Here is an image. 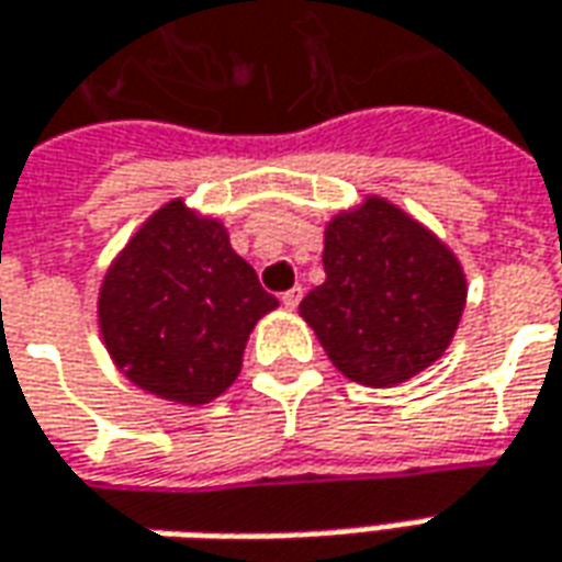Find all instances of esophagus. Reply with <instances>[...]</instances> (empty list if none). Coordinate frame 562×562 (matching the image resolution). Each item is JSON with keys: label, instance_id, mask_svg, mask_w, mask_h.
I'll return each mask as SVG.
<instances>
[{"label": "esophagus", "instance_id": "34e87169", "mask_svg": "<svg viewBox=\"0 0 562 562\" xmlns=\"http://www.w3.org/2000/svg\"><path fill=\"white\" fill-rule=\"evenodd\" d=\"M300 300H303V288H300V284H296V288H290V290H284V293H281V303H284V306H288V308H296V306H300Z\"/></svg>", "mask_w": 562, "mask_h": 562}]
</instances>
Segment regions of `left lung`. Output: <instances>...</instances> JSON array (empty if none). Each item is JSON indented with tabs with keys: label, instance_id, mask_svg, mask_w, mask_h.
<instances>
[{
	"label": "left lung",
	"instance_id": "8db88e82",
	"mask_svg": "<svg viewBox=\"0 0 562 562\" xmlns=\"http://www.w3.org/2000/svg\"><path fill=\"white\" fill-rule=\"evenodd\" d=\"M325 284L300 312L330 361L364 386H393L446 352L467 300L464 272L439 237L368 198L327 225Z\"/></svg>",
	"mask_w": 562,
	"mask_h": 562
}]
</instances>
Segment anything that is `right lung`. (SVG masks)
<instances>
[{
    "mask_svg": "<svg viewBox=\"0 0 562 562\" xmlns=\"http://www.w3.org/2000/svg\"><path fill=\"white\" fill-rule=\"evenodd\" d=\"M278 306L220 222L182 201L157 210L104 278L98 318L116 368L169 402L232 386L254 325Z\"/></svg>",
    "mask_w": 562,
    "mask_h": 562,
    "instance_id": "1",
    "label": "right lung"
}]
</instances>
